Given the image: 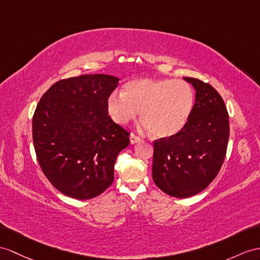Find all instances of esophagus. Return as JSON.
Segmentation results:
<instances>
[{
  "label": "esophagus",
  "mask_w": 260,
  "mask_h": 260,
  "mask_svg": "<svg viewBox=\"0 0 260 260\" xmlns=\"http://www.w3.org/2000/svg\"><path fill=\"white\" fill-rule=\"evenodd\" d=\"M139 141H140V138L137 137V136L134 135V134L130 135V143H131V144H136V143L139 142Z\"/></svg>",
  "instance_id": "esophagus-1"
}]
</instances>
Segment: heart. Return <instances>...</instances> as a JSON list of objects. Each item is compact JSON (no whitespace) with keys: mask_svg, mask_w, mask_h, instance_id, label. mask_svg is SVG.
Returning <instances> with one entry per match:
<instances>
[{"mask_svg":"<svg viewBox=\"0 0 260 260\" xmlns=\"http://www.w3.org/2000/svg\"><path fill=\"white\" fill-rule=\"evenodd\" d=\"M194 101L192 87L183 80L134 79L124 84L121 94H110L107 110L120 125L129 123L140 110L142 129L162 139L178 135L184 128Z\"/></svg>","mask_w":260,"mask_h":260,"instance_id":"1","label":"heart"}]
</instances>
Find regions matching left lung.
I'll list each match as a JSON object with an SVG mask.
<instances>
[{
    "instance_id": "1",
    "label": "left lung",
    "mask_w": 260,
    "mask_h": 260,
    "mask_svg": "<svg viewBox=\"0 0 260 260\" xmlns=\"http://www.w3.org/2000/svg\"><path fill=\"white\" fill-rule=\"evenodd\" d=\"M195 89L188 121L178 135L154 141L152 179L161 191L185 199L206 188L224 162L230 138L229 113L214 88L183 77Z\"/></svg>"
}]
</instances>
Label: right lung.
Instances as JSON below:
<instances>
[{"label":"right lung","mask_w":260,"mask_h":260,"mask_svg":"<svg viewBox=\"0 0 260 260\" xmlns=\"http://www.w3.org/2000/svg\"><path fill=\"white\" fill-rule=\"evenodd\" d=\"M119 78L92 74L57 81L43 94L33 117L41 169L59 192L89 200L113 182V166L129 134L113 122L107 100Z\"/></svg>","instance_id":"obj_1"}]
</instances>
